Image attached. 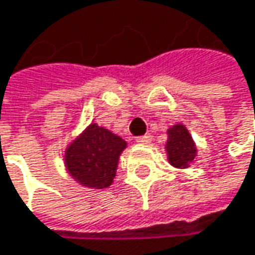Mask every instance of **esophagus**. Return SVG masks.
Returning a JSON list of instances; mask_svg holds the SVG:
<instances>
[{
  "label": "esophagus",
  "mask_w": 255,
  "mask_h": 255,
  "mask_svg": "<svg viewBox=\"0 0 255 255\" xmlns=\"http://www.w3.org/2000/svg\"><path fill=\"white\" fill-rule=\"evenodd\" d=\"M135 141H137V143H140V144H147V143H150V141H152V135H150V134L138 135V137L135 138Z\"/></svg>",
  "instance_id": "obj_1"
}]
</instances>
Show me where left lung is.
I'll list each match as a JSON object with an SVG mask.
<instances>
[{
    "instance_id": "left-lung-1",
    "label": "left lung",
    "mask_w": 255,
    "mask_h": 255,
    "mask_svg": "<svg viewBox=\"0 0 255 255\" xmlns=\"http://www.w3.org/2000/svg\"><path fill=\"white\" fill-rule=\"evenodd\" d=\"M167 152L170 162L177 168H186L195 159V146L190 134L181 124L168 129Z\"/></svg>"
}]
</instances>
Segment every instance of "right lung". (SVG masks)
Instances as JSON below:
<instances>
[{
  "label": "right lung",
  "mask_w": 255,
  "mask_h": 255,
  "mask_svg": "<svg viewBox=\"0 0 255 255\" xmlns=\"http://www.w3.org/2000/svg\"><path fill=\"white\" fill-rule=\"evenodd\" d=\"M127 143L97 124H91L66 150V167L84 186L105 189L112 184L120 153Z\"/></svg>",
  "instance_id": "1"
}]
</instances>
